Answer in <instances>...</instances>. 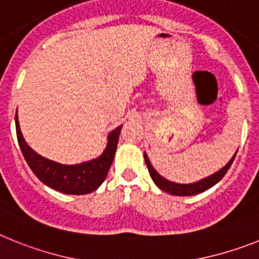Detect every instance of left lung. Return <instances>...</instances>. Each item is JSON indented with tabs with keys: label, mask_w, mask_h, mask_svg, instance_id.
Instances as JSON below:
<instances>
[{
	"label": "left lung",
	"mask_w": 259,
	"mask_h": 259,
	"mask_svg": "<svg viewBox=\"0 0 259 259\" xmlns=\"http://www.w3.org/2000/svg\"><path fill=\"white\" fill-rule=\"evenodd\" d=\"M237 154V152H236ZM236 154L233 155L232 159L227 163V165H224L223 168L220 170H218L217 173H213L211 176L206 177V179H202L197 183H193V184H177V183H173V181H169V180L164 179L163 176H160L156 170L154 169V167L151 165L150 160H148L147 155L145 154V161H146V165L148 168V172H150V176L151 179L154 180V183L156 184L157 188H160L163 192L165 193H169L172 195H194V194H199V193L204 192V190H207V189L212 188L215 184H218L220 180L223 179L226 176L227 170L231 168L232 165L233 160H235Z\"/></svg>",
	"instance_id": "1"
}]
</instances>
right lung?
I'll return each instance as SVG.
<instances>
[{"label":"right lung","mask_w":259,"mask_h":259,"mask_svg":"<svg viewBox=\"0 0 259 259\" xmlns=\"http://www.w3.org/2000/svg\"><path fill=\"white\" fill-rule=\"evenodd\" d=\"M15 127H17V138L22 154L36 177L57 192L79 195L94 192L103 184L113 161L114 152L118 143V136L122 126L116 127L113 132L109 133L107 147L100 156L74 165H66V164L49 160L33 151L22 136L17 114H15Z\"/></svg>","instance_id":"1"}]
</instances>
